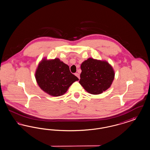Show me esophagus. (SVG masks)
Instances as JSON below:
<instances>
[{
  "instance_id": "esophagus-1",
  "label": "esophagus",
  "mask_w": 150,
  "mask_h": 150,
  "mask_svg": "<svg viewBox=\"0 0 150 150\" xmlns=\"http://www.w3.org/2000/svg\"><path fill=\"white\" fill-rule=\"evenodd\" d=\"M75 75L76 76H77V77L80 79V75H79V74H78V73H75Z\"/></svg>"
}]
</instances>
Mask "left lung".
I'll return each mask as SVG.
<instances>
[{
	"label": "left lung",
	"instance_id": "1",
	"mask_svg": "<svg viewBox=\"0 0 150 150\" xmlns=\"http://www.w3.org/2000/svg\"><path fill=\"white\" fill-rule=\"evenodd\" d=\"M80 67L79 83L89 93L100 94L110 87L115 73L107 61L89 58L82 62Z\"/></svg>",
	"mask_w": 150,
	"mask_h": 150
}]
</instances>
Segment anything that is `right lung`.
Listing matches in <instances>:
<instances>
[{"label":"right lung","instance_id":"right-lung-1","mask_svg":"<svg viewBox=\"0 0 150 150\" xmlns=\"http://www.w3.org/2000/svg\"><path fill=\"white\" fill-rule=\"evenodd\" d=\"M35 78L40 88L53 96L64 95L75 81L79 80L71 73L69 66L59 58H43L37 66Z\"/></svg>","mask_w":150,"mask_h":150}]
</instances>
